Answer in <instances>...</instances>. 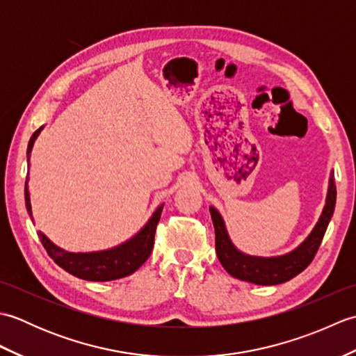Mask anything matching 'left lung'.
I'll use <instances>...</instances> for the list:
<instances>
[{
  "label": "left lung",
  "instance_id": "left-lung-1",
  "mask_svg": "<svg viewBox=\"0 0 356 356\" xmlns=\"http://www.w3.org/2000/svg\"><path fill=\"white\" fill-rule=\"evenodd\" d=\"M335 200L337 188L334 177H330L326 207H324L320 220L315 225L311 236L291 254H286L283 257H274V259L249 257L237 251L228 237L222 216L218 214L217 209L209 208L211 218H213L216 229V252L218 260H220L226 272H229L232 277L238 280H243V282L263 286H272L287 282V280L298 275L300 272H303L314 260V257L321 245L324 232L327 229L330 217L334 214Z\"/></svg>",
  "mask_w": 356,
  "mask_h": 356
}]
</instances>
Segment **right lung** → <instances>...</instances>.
I'll return each instance as SVG.
<instances>
[{"label":"right lung","mask_w":356,"mask_h":356,"mask_svg":"<svg viewBox=\"0 0 356 356\" xmlns=\"http://www.w3.org/2000/svg\"><path fill=\"white\" fill-rule=\"evenodd\" d=\"M42 127L32 134V138L29 140L27 147V161L30 157V151L33 148L35 139L38 134L41 133ZM26 207L29 214L32 216V207H30V197L27 191V182H26ZM163 205L156 209L153 217L149 218L148 223L143 226V229L138 234V236L128 240L127 243L120 245L110 251L102 252H90V254H73L67 252L55 246L51 241L44 236L40 231L38 237H40L42 246L45 251L51 257L58 266H61L69 274L90 280V282H110V280H118L133 274L134 270H138L143 263L148 260V257L153 251L154 246V234L157 223L161 220Z\"/></svg>","instance_id":"obj_1"}]
</instances>
